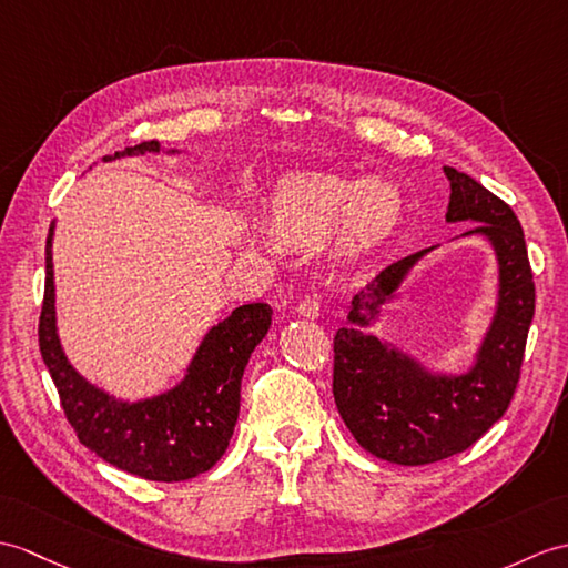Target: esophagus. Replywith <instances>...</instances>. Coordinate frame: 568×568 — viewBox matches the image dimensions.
<instances>
[{
  "mask_svg": "<svg viewBox=\"0 0 568 568\" xmlns=\"http://www.w3.org/2000/svg\"><path fill=\"white\" fill-rule=\"evenodd\" d=\"M297 314H300V316H307V320H316V316L322 314L320 300H316V297H305V300H300Z\"/></svg>",
  "mask_w": 568,
  "mask_h": 568,
  "instance_id": "1",
  "label": "esophagus"
}]
</instances>
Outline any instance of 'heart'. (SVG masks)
I'll use <instances>...</instances> for the list:
<instances>
[{"label":"heart","instance_id":"heart-1","mask_svg":"<svg viewBox=\"0 0 568 568\" xmlns=\"http://www.w3.org/2000/svg\"><path fill=\"white\" fill-rule=\"evenodd\" d=\"M399 213V193L385 181L355 183L336 174H290L273 193L271 224L278 240L310 244L344 220V240L358 244Z\"/></svg>","mask_w":568,"mask_h":568}]
</instances>
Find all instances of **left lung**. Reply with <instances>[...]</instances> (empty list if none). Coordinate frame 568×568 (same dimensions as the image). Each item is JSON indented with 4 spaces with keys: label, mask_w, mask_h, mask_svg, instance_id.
I'll list each match as a JSON object with an SVG mask.
<instances>
[{
    "label": "left lung",
    "mask_w": 568,
    "mask_h": 568,
    "mask_svg": "<svg viewBox=\"0 0 568 568\" xmlns=\"http://www.w3.org/2000/svg\"><path fill=\"white\" fill-rule=\"evenodd\" d=\"M447 222H481L465 232L489 240L498 261V300L474 365L463 375L430 373L412 355L367 332L435 246L379 271L351 302L348 326L334 336V402L353 438L394 465H430L467 450L506 414L516 394L535 314V283L520 222L479 181L445 166Z\"/></svg>",
    "instance_id": "8db88e82"
}]
</instances>
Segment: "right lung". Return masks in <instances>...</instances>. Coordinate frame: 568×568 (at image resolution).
I'll use <instances>...</instances> for the list:
<instances>
[{
	"label": "right lung",
	"mask_w": 568,
	"mask_h": 568,
	"mask_svg": "<svg viewBox=\"0 0 568 568\" xmlns=\"http://www.w3.org/2000/svg\"><path fill=\"white\" fill-rule=\"evenodd\" d=\"M160 150L156 140L140 142L105 156V162ZM52 230L55 222L50 224L45 242V295L38 344L79 443L103 463L150 481H186L207 471L227 450L240 416L244 367L261 338L268 334L273 310L266 302H252L210 328L186 377L174 389L142 402L115 399L79 375L60 346Z\"/></svg>",
	"instance_id": "1"
}]
</instances>
